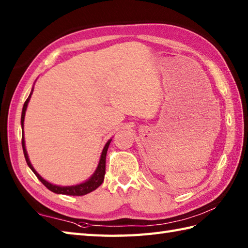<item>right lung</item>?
<instances>
[{
  "label": "right lung",
  "instance_id": "obj_1",
  "mask_svg": "<svg viewBox=\"0 0 248 248\" xmlns=\"http://www.w3.org/2000/svg\"><path fill=\"white\" fill-rule=\"evenodd\" d=\"M34 88H31L30 96L26 99V101L24 102L23 105V108H22V114H21V128H24V117H25V112H26V108H28V104L31 100V93H33ZM110 141H112V139L108 140L107 141V144L104 145L103 147V150L101 152V155H100V160L98 163V166L96 168V170L93 173V175L89 177L87 180H85L84 182H81L78 184H76V186H56V184L51 183L49 181H46V179H44L41 177L38 172L36 171L35 168L31 165V163L29 159V155H28V151H26L25 148V140H24V131H23V135H22V148H23V154H24V157H25V161L28 163L29 167L33 171L36 177L39 179L41 181V183L48 187L51 192L56 193V194H62V195H69V196H82V195H86L88 193H91L94 189L98 188L100 186H101L103 180H104V175H105V159H107V152L108 149V146L110 144Z\"/></svg>",
  "mask_w": 248,
  "mask_h": 248
}]
</instances>
